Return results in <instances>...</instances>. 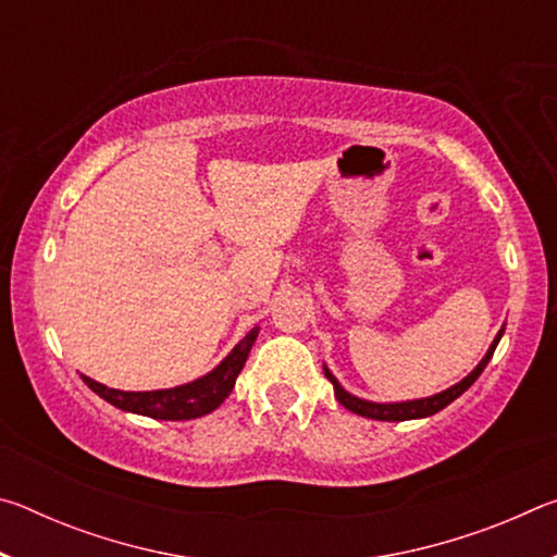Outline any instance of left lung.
<instances>
[{"label": "left lung", "mask_w": 557, "mask_h": 557, "mask_svg": "<svg viewBox=\"0 0 557 557\" xmlns=\"http://www.w3.org/2000/svg\"><path fill=\"white\" fill-rule=\"evenodd\" d=\"M504 336V329L502 332L496 334L494 344L488 346L486 356L479 361V366L474 371H471L465 381H459L457 385H451V388L442 391L437 395H430V398H420V400H408V403H371V400H361L356 398V395H351L348 391H344L342 385H338V381L332 375V371L324 369V375L329 381H332L334 385V395L336 400L344 405L346 410H351L356 414H363V418H371V420H385V422H403V420H418V418H428V414H435L440 412L442 408H447V405L451 400H457L461 393H465L471 383H474L479 375H482V371L486 369V363L492 361V356L496 351V344L502 342Z\"/></svg>", "instance_id": "1"}]
</instances>
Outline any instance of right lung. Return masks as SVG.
<instances>
[{"label": "right lung", "instance_id": "add662e5", "mask_svg": "<svg viewBox=\"0 0 557 557\" xmlns=\"http://www.w3.org/2000/svg\"><path fill=\"white\" fill-rule=\"evenodd\" d=\"M256 338L258 326L250 329L243 342L235 346L211 373H206L203 379H196L194 383L176 385V388L129 393L108 388V385L92 381L88 375H83V381H86L88 388L92 393H98L102 400H108L110 405H115V408L125 412L147 414V418L154 420H194L201 418V414L213 412L225 398H228L235 379H238L245 361H248V354L252 344H256Z\"/></svg>", "mask_w": 557, "mask_h": 557}]
</instances>
